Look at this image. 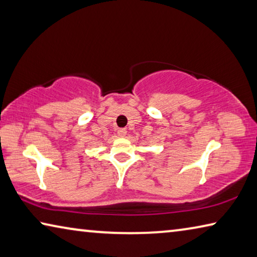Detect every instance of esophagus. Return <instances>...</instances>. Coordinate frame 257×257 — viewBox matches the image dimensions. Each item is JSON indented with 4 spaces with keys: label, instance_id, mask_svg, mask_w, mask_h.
<instances>
[{
    "label": "esophagus",
    "instance_id": "1",
    "mask_svg": "<svg viewBox=\"0 0 257 257\" xmlns=\"http://www.w3.org/2000/svg\"><path fill=\"white\" fill-rule=\"evenodd\" d=\"M118 135L120 137H124L125 135H127V129H125V128L118 129Z\"/></svg>",
    "mask_w": 257,
    "mask_h": 257
}]
</instances>
